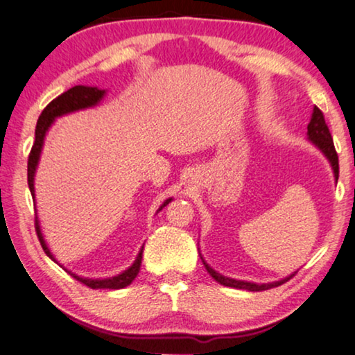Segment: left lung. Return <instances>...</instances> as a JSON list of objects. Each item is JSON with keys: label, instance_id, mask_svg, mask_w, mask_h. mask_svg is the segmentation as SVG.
<instances>
[{"label": "left lung", "instance_id": "1", "mask_svg": "<svg viewBox=\"0 0 355 355\" xmlns=\"http://www.w3.org/2000/svg\"><path fill=\"white\" fill-rule=\"evenodd\" d=\"M307 130H309V139L312 140V142L317 145V147L322 150V152L327 155V158L329 159V163H331L333 166V171H334V178H336L338 181V176H339V159H338V153H336V148H334V144H333V137H331V132H329L327 123H324V116L322 113V110L317 108L315 106L313 108V113H312V119H310V123L307 125ZM203 265H205V268L208 273L211 275L213 279H216L218 283L223 284V286H230V288H236V289H245V291H266V289H271V288H276V286H281L283 283H286L289 278H293V276H289V278H286L283 281H278V283H270V284H255V283H245V281H236V279H231V278H226V276H223L220 273H216L215 270L210 268L205 261H203Z\"/></svg>", "mask_w": 355, "mask_h": 355}]
</instances>
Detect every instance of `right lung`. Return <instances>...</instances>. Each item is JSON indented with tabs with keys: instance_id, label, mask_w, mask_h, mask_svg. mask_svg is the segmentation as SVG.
I'll use <instances>...</instances> for the list:
<instances>
[{
	"instance_id": "obj_1",
	"label": "right lung",
	"mask_w": 355,
	"mask_h": 355,
	"mask_svg": "<svg viewBox=\"0 0 355 355\" xmlns=\"http://www.w3.org/2000/svg\"><path fill=\"white\" fill-rule=\"evenodd\" d=\"M103 95H105V90L96 89V87L76 85V87H72V89L66 90L64 94L56 96L55 100H51L50 103L45 106V110L42 111L40 118H38V121H37L35 142H33V145H32V150H31V153H28V162H27V181H28V189H31L32 196H33V174H35L38 158H40L43 139H45L46 130L51 125L53 121H55V118H58V116H62L66 113H72V111L84 110V108H89V106L96 105ZM33 198H35V196H33ZM169 202H171V198H168V200L162 205V208L166 207ZM162 208H159V210H162ZM35 231H37L38 241H40L43 250H45V254L50 257L51 260H55L53 259L51 252L48 250L45 241H43L37 216H35ZM142 252H144V249H140L137 259H135V261L130 268L125 270L124 273L114 276V278L85 279V278H79V276L72 275L71 271H67V273H71L72 278L80 281L82 284L87 286V288H90V289H123V288H125V286H129L130 283H132V281L135 279V276L139 275L140 263H142Z\"/></svg>"
}]
</instances>
